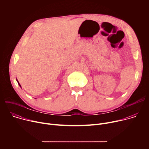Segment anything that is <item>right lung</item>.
<instances>
[{
    "label": "right lung",
    "mask_w": 149,
    "mask_h": 149,
    "mask_svg": "<svg viewBox=\"0 0 149 149\" xmlns=\"http://www.w3.org/2000/svg\"><path fill=\"white\" fill-rule=\"evenodd\" d=\"M16 81H17V82H18V84H19V86H20V87H21V86H20V84H19V82H18V81H17V79H16Z\"/></svg>",
    "instance_id": "add662e5"
}]
</instances>
